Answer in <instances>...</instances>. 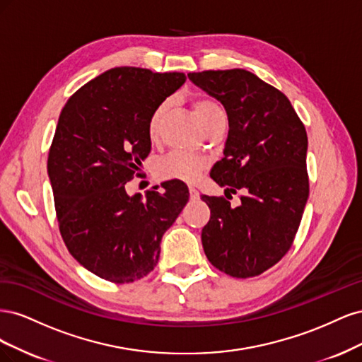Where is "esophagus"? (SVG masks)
<instances>
[{
  "instance_id": "1",
  "label": "esophagus",
  "mask_w": 362,
  "mask_h": 362,
  "mask_svg": "<svg viewBox=\"0 0 362 362\" xmlns=\"http://www.w3.org/2000/svg\"><path fill=\"white\" fill-rule=\"evenodd\" d=\"M189 193H190V199H192V201H198V199H199V192L196 190V189L190 187V189H189Z\"/></svg>"
}]
</instances>
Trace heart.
Returning <instances> with one entry per match:
<instances>
[{
  "label": "heart",
  "mask_w": 362,
  "mask_h": 362,
  "mask_svg": "<svg viewBox=\"0 0 362 362\" xmlns=\"http://www.w3.org/2000/svg\"><path fill=\"white\" fill-rule=\"evenodd\" d=\"M168 103H161L154 112H152L149 122H148V134L151 139H157L164 113H166ZM193 112L196 119L204 129L213 125L216 120L223 119V110L218 107L217 103L213 100H206V98H199V100L193 101ZM206 169V161L201 157H196L192 154H185V152L173 151L169 152L156 161V175L157 178L163 181H182V182H194L201 177V173Z\"/></svg>",
  "instance_id": "heart-1"
}]
</instances>
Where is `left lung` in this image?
Here are the masks:
<instances>
[{
	"label": "left lung",
	"instance_id": "1",
	"mask_svg": "<svg viewBox=\"0 0 362 362\" xmlns=\"http://www.w3.org/2000/svg\"><path fill=\"white\" fill-rule=\"evenodd\" d=\"M189 78L228 116L223 158L211 178L226 193H245L235 208L202 194L211 210L204 252L229 276H257L287 254L308 201L305 127L288 98L249 71L192 72Z\"/></svg>",
	"mask_w": 362,
	"mask_h": 362
}]
</instances>
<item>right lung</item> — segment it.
<instances>
[{
    "mask_svg": "<svg viewBox=\"0 0 362 362\" xmlns=\"http://www.w3.org/2000/svg\"><path fill=\"white\" fill-rule=\"evenodd\" d=\"M182 72L113 68L84 84L63 107L48 156L60 233L71 255L105 281L146 276L163 234L189 201L182 181L129 196L151 152L152 112L185 83Z\"/></svg>",
    "mask_w": 362,
    "mask_h": 362,
    "instance_id": "1",
    "label": "right lung"
}]
</instances>
